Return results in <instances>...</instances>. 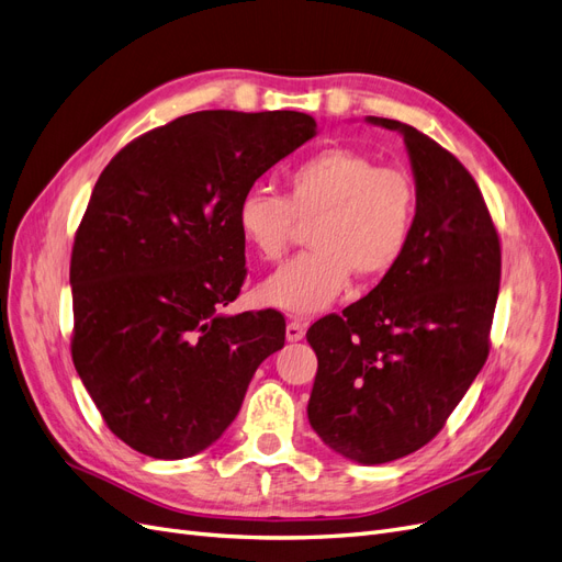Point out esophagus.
Listing matches in <instances>:
<instances>
[{
    "label": "esophagus",
    "mask_w": 562,
    "mask_h": 562,
    "mask_svg": "<svg viewBox=\"0 0 562 562\" xmlns=\"http://www.w3.org/2000/svg\"><path fill=\"white\" fill-rule=\"evenodd\" d=\"M304 333H307V328H304V323H300V321H291L285 326V339H288V342H300V339L304 337Z\"/></svg>",
    "instance_id": "obj_1"
}]
</instances>
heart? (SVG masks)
<instances>
[{
    "instance_id": "1",
    "label": "heart",
    "mask_w": 562,
    "mask_h": 562,
    "mask_svg": "<svg viewBox=\"0 0 562 562\" xmlns=\"http://www.w3.org/2000/svg\"><path fill=\"white\" fill-rule=\"evenodd\" d=\"M417 190L401 168L347 147H326L288 171V199L250 187L236 206L241 239L267 262L281 260L300 223L312 250L271 274L258 295L269 307L307 316L347 291L351 274L378 281L411 244Z\"/></svg>"
}]
</instances>
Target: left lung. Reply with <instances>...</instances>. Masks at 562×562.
<instances>
[{
	"mask_svg": "<svg viewBox=\"0 0 562 562\" xmlns=\"http://www.w3.org/2000/svg\"><path fill=\"white\" fill-rule=\"evenodd\" d=\"M366 122L403 135L415 227L366 297L307 330L318 359L307 415L330 450L370 467L427 446L481 372L502 250L479 184L448 149L396 119Z\"/></svg>",
	"mask_w": 562,
	"mask_h": 562,
	"instance_id": "8db88e82",
	"label": "left lung"
}]
</instances>
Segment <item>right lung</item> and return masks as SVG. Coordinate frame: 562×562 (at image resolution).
I'll use <instances>...</instances> for the list:
<instances>
[{"label": "right lung", "instance_id": "right-lung-1", "mask_svg": "<svg viewBox=\"0 0 562 562\" xmlns=\"http://www.w3.org/2000/svg\"><path fill=\"white\" fill-rule=\"evenodd\" d=\"M314 135L304 112L203 110L140 135L100 173L70 262L72 361L133 450L211 448L283 347L279 312L220 307L246 279L241 194Z\"/></svg>", "mask_w": 562, "mask_h": 562}]
</instances>
